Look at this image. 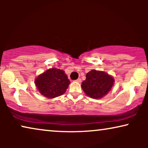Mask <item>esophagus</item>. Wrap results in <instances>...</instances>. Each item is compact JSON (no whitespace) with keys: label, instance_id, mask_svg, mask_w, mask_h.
Returning <instances> with one entry per match:
<instances>
[{"label":"esophagus","instance_id":"esophagus-1","mask_svg":"<svg viewBox=\"0 0 148 148\" xmlns=\"http://www.w3.org/2000/svg\"><path fill=\"white\" fill-rule=\"evenodd\" d=\"M75 82H79V83H81V82H82V79H81V78H78L77 79L75 80Z\"/></svg>","mask_w":148,"mask_h":148}]
</instances>
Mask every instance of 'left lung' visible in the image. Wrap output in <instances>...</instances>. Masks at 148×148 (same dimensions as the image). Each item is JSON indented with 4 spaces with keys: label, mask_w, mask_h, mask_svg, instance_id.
<instances>
[{
    "label": "left lung",
    "mask_w": 148,
    "mask_h": 148,
    "mask_svg": "<svg viewBox=\"0 0 148 148\" xmlns=\"http://www.w3.org/2000/svg\"><path fill=\"white\" fill-rule=\"evenodd\" d=\"M114 82V78L107 73L92 70L86 74V79L82 82V88L87 96L100 99L110 92Z\"/></svg>",
    "instance_id": "1"
}]
</instances>
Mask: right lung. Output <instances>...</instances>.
Wrapping results in <instances>:
<instances>
[{
	"label": "right lung",
	"mask_w": 148,
	"mask_h": 148,
	"mask_svg": "<svg viewBox=\"0 0 148 148\" xmlns=\"http://www.w3.org/2000/svg\"><path fill=\"white\" fill-rule=\"evenodd\" d=\"M70 83L64 71L56 68L48 69L35 79L36 86L40 94L50 99L63 94Z\"/></svg>",
	"instance_id": "1"
}]
</instances>
